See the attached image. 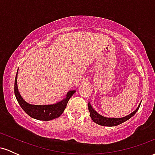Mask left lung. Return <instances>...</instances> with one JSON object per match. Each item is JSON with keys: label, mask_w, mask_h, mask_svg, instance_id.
<instances>
[{"label": "left lung", "mask_w": 155, "mask_h": 155, "mask_svg": "<svg viewBox=\"0 0 155 155\" xmlns=\"http://www.w3.org/2000/svg\"><path fill=\"white\" fill-rule=\"evenodd\" d=\"M140 104H141V103H140V104L138 105V106L134 111L132 112L131 114H130L127 116L122 117V118H108V117H105L104 116H102V115H101L100 114L97 113V112L92 108L90 103L88 104V109L89 111H90V117H91L92 120H93V122H95L96 124H100V125L102 126L113 127V126H117L123 123L125 121L128 120L130 118H131V117L138 111V108L140 107Z\"/></svg>", "instance_id": "left-lung-1"}]
</instances>
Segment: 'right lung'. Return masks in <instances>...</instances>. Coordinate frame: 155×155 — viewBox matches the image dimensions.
<instances>
[{"instance_id":"1","label":"right lung","mask_w":155,"mask_h":155,"mask_svg":"<svg viewBox=\"0 0 155 155\" xmlns=\"http://www.w3.org/2000/svg\"><path fill=\"white\" fill-rule=\"evenodd\" d=\"M17 73H18V70H17ZM75 92L76 90H71L68 92L66 97L63 100L54 104L32 105L27 103L20 95L18 87H17V74L15 77V94L19 106L30 117L38 120L49 121L59 117L63 113L69 99Z\"/></svg>"}]
</instances>
